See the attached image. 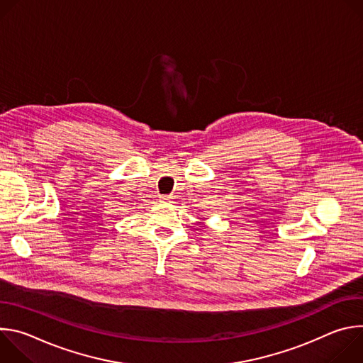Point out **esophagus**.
Masks as SVG:
<instances>
[{
    "label": "esophagus",
    "mask_w": 363,
    "mask_h": 363,
    "mask_svg": "<svg viewBox=\"0 0 363 363\" xmlns=\"http://www.w3.org/2000/svg\"><path fill=\"white\" fill-rule=\"evenodd\" d=\"M161 199H162V202H168V201H169V196H167V195H162V196H161Z\"/></svg>",
    "instance_id": "obj_1"
}]
</instances>
